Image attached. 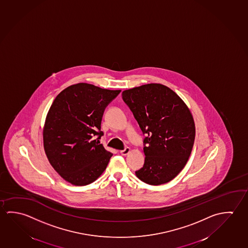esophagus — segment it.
Segmentation results:
<instances>
[{"label":"esophagus","mask_w":248,"mask_h":248,"mask_svg":"<svg viewBox=\"0 0 248 248\" xmlns=\"http://www.w3.org/2000/svg\"><path fill=\"white\" fill-rule=\"evenodd\" d=\"M130 148H129V147H126L124 150H123L120 151V154L123 155H128L130 153Z\"/></svg>","instance_id":"1"}]
</instances>
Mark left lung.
<instances>
[{"label": "left lung", "mask_w": 248, "mask_h": 248, "mask_svg": "<svg viewBox=\"0 0 248 248\" xmlns=\"http://www.w3.org/2000/svg\"><path fill=\"white\" fill-rule=\"evenodd\" d=\"M122 96L146 135L144 164L136 175L150 185L169 183L186 165L194 145L190 110L175 92L161 84L126 90Z\"/></svg>", "instance_id": "8db88e82"}]
</instances>
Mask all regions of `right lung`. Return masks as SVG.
I'll use <instances>...</instances> for the list:
<instances>
[{
  "label": "right lung",
  "instance_id": "obj_1",
  "mask_svg": "<svg viewBox=\"0 0 248 248\" xmlns=\"http://www.w3.org/2000/svg\"><path fill=\"white\" fill-rule=\"evenodd\" d=\"M120 92L78 83L53 100L43 129L44 150L49 163L66 182L87 185L106 170L112 154L99 142L104 135L102 118Z\"/></svg>",
  "mask_w": 248,
  "mask_h": 248
}]
</instances>
